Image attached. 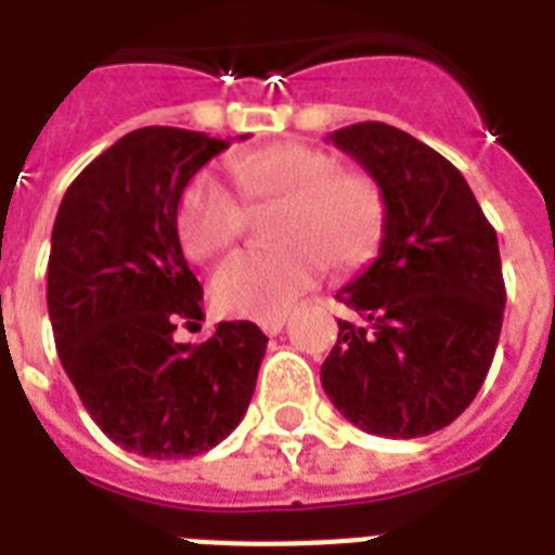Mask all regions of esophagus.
Returning <instances> with one entry per match:
<instances>
[{"label": "esophagus", "mask_w": 555, "mask_h": 555, "mask_svg": "<svg viewBox=\"0 0 555 555\" xmlns=\"http://www.w3.org/2000/svg\"><path fill=\"white\" fill-rule=\"evenodd\" d=\"M285 322H287V313H273V317H264V320H259V328L273 337V334H279V331L285 328Z\"/></svg>", "instance_id": "1"}]
</instances>
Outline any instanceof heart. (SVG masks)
<instances>
[{
    "mask_svg": "<svg viewBox=\"0 0 555 555\" xmlns=\"http://www.w3.org/2000/svg\"><path fill=\"white\" fill-rule=\"evenodd\" d=\"M233 186L201 172L178 204V238L198 261L233 250L251 209L282 207L273 227L279 250L242 253L212 279V305L227 317L264 320L311 291L328 264L348 273L377 256L388 201L379 181L343 169L337 155L311 143H273L230 160ZM248 201L244 205L241 198Z\"/></svg>",
    "mask_w": 555,
    "mask_h": 555,
    "instance_id": "obj_1",
    "label": "heart"
}]
</instances>
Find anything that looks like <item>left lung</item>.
Instances as JSON below:
<instances>
[{"label":"left lung","instance_id":"left-lung-1","mask_svg":"<svg viewBox=\"0 0 555 555\" xmlns=\"http://www.w3.org/2000/svg\"><path fill=\"white\" fill-rule=\"evenodd\" d=\"M328 141L386 192L379 256L337 299L322 388L339 414L371 435L423 438L473 403L495 357L504 276L495 230L464 176L443 155L377 120Z\"/></svg>","mask_w":555,"mask_h":555}]
</instances>
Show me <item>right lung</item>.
I'll use <instances>...</instances> for the list:
<instances>
[{
    "instance_id": "1",
    "label": "right lung",
    "mask_w": 555,
    "mask_h": 555,
    "mask_svg": "<svg viewBox=\"0 0 555 555\" xmlns=\"http://www.w3.org/2000/svg\"><path fill=\"white\" fill-rule=\"evenodd\" d=\"M242 134L238 141H244ZM230 143L146 126L108 146L65 190L48 256L60 363L108 440L143 457H192L242 423L268 337L247 320L198 325L201 282L178 242V201Z\"/></svg>"
}]
</instances>
